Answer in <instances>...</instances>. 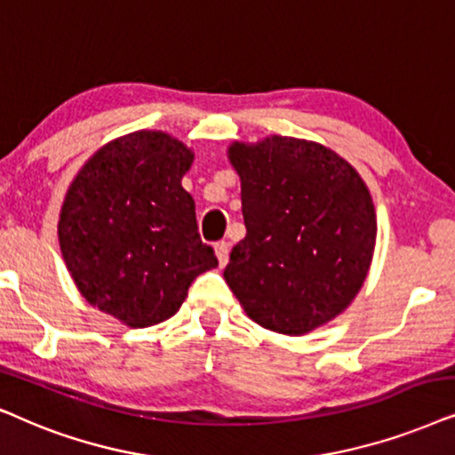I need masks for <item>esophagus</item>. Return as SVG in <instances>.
I'll use <instances>...</instances> for the list:
<instances>
[{
    "label": "esophagus",
    "mask_w": 455,
    "mask_h": 455,
    "mask_svg": "<svg viewBox=\"0 0 455 455\" xmlns=\"http://www.w3.org/2000/svg\"><path fill=\"white\" fill-rule=\"evenodd\" d=\"M215 255L220 259V265H228V259H229V244L228 242H215Z\"/></svg>",
    "instance_id": "1"
}]
</instances>
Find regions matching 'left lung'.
Wrapping results in <instances>:
<instances>
[{
    "label": "left lung",
    "mask_w": 455,
    "mask_h": 455,
    "mask_svg": "<svg viewBox=\"0 0 455 455\" xmlns=\"http://www.w3.org/2000/svg\"><path fill=\"white\" fill-rule=\"evenodd\" d=\"M246 235L223 278L271 332L303 336L340 315L362 291L376 246V211L351 163L311 140L234 141Z\"/></svg>",
    "instance_id": "1"
}]
</instances>
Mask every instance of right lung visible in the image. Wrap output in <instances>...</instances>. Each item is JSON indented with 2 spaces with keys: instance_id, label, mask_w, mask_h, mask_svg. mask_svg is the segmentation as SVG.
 Returning a JSON list of instances; mask_svg holds the SVG:
<instances>
[{
  "instance_id": "obj_1",
  "label": "right lung",
  "mask_w": 455,
  "mask_h": 455,
  "mask_svg": "<svg viewBox=\"0 0 455 455\" xmlns=\"http://www.w3.org/2000/svg\"><path fill=\"white\" fill-rule=\"evenodd\" d=\"M192 163L184 141L141 129L93 152L64 194L58 242L70 278L129 328L169 320L196 275L217 267L181 186Z\"/></svg>"
}]
</instances>
